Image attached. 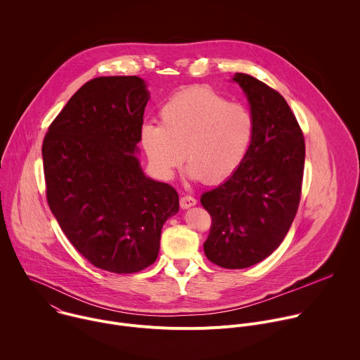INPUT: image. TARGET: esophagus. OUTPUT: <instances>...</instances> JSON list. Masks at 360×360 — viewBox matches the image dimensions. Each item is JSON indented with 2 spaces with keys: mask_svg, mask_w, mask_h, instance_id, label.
Listing matches in <instances>:
<instances>
[{
  "mask_svg": "<svg viewBox=\"0 0 360 360\" xmlns=\"http://www.w3.org/2000/svg\"><path fill=\"white\" fill-rule=\"evenodd\" d=\"M196 202L198 200L193 196H191V195H185V196H182L179 199V203H181V208L182 210H188V208L193 207V205H196Z\"/></svg>",
  "mask_w": 360,
  "mask_h": 360,
  "instance_id": "34e87169",
  "label": "esophagus"
}]
</instances>
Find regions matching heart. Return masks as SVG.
<instances>
[{"mask_svg":"<svg viewBox=\"0 0 360 360\" xmlns=\"http://www.w3.org/2000/svg\"><path fill=\"white\" fill-rule=\"evenodd\" d=\"M158 118L160 125L142 127L141 145L164 179L172 178L185 158L191 178L221 184L242 165L253 138L250 112L205 86L176 92Z\"/></svg>","mask_w":360,"mask_h":360,"instance_id":"obj_1","label":"heart"}]
</instances>
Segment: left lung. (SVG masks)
Instances as JSON below:
<instances>
[{
  "label": "left lung",
  "instance_id": "left-lung-1",
  "mask_svg": "<svg viewBox=\"0 0 360 360\" xmlns=\"http://www.w3.org/2000/svg\"><path fill=\"white\" fill-rule=\"evenodd\" d=\"M250 104L253 138L236 172L200 196L212 218L207 258L226 269L264 261L282 243L297 212L304 167L303 132L285 98L238 72Z\"/></svg>",
  "mask_w": 360,
  "mask_h": 360
}]
</instances>
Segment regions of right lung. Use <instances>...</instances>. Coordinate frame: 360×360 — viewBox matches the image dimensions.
Segmentation results:
<instances>
[{
    "label": "right lung",
    "mask_w": 360,
    "mask_h": 360,
    "mask_svg": "<svg viewBox=\"0 0 360 360\" xmlns=\"http://www.w3.org/2000/svg\"><path fill=\"white\" fill-rule=\"evenodd\" d=\"M148 99L139 77L94 78L42 142L51 212L85 259L114 274L155 262L161 229L179 210L175 188L146 178L134 155Z\"/></svg>",
    "instance_id": "right-lung-1"
}]
</instances>
